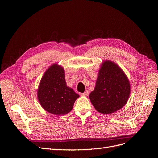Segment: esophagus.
<instances>
[{"mask_svg":"<svg viewBox=\"0 0 158 158\" xmlns=\"http://www.w3.org/2000/svg\"><path fill=\"white\" fill-rule=\"evenodd\" d=\"M88 94H89V92H88V91H85V92L81 94V95H82V96H85V97H86V96H88Z\"/></svg>","mask_w":158,"mask_h":158,"instance_id":"34e87169","label":"esophagus"}]
</instances>
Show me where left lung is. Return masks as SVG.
I'll return each mask as SVG.
<instances>
[{
  "mask_svg": "<svg viewBox=\"0 0 158 158\" xmlns=\"http://www.w3.org/2000/svg\"><path fill=\"white\" fill-rule=\"evenodd\" d=\"M130 94V82L120 66L111 60L103 61L89 96L94 108L105 114L116 112L125 106Z\"/></svg>",
  "mask_w": 158,
  "mask_h": 158,
  "instance_id": "8db88e82",
  "label": "left lung"
}]
</instances>
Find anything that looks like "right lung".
Listing matches in <instances>:
<instances>
[{"label":"right lung","mask_w":158,"mask_h":158,"mask_svg":"<svg viewBox=\"0 0 158 158\" xmlns=\"http://www.w3.org/2000/svg\"><path fill=\"white\" fill-rule=\"evenodd\" d=\"M37 99L46 111L55 115H64L73 109L79 98L65 81L63 66L55 63L45 72L37 89Z\"/></svg>","instance_id":"add662e5"}]
</instances>
